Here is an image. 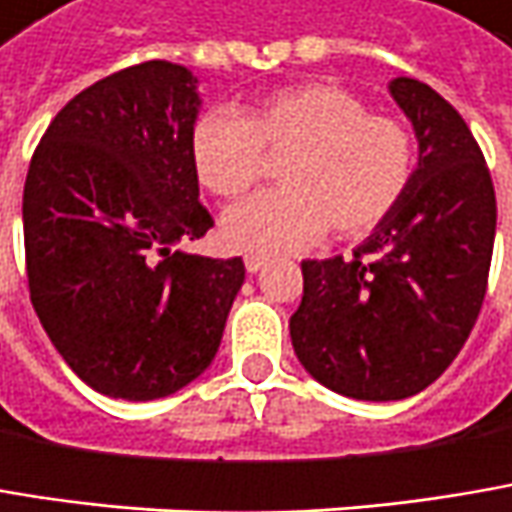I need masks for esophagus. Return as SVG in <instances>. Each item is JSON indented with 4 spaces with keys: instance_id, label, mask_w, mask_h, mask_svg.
<instances>
[{
    "instance_id": "obj_1",
    "label": "esophagus",
    "mask_w": 512,
    "mask_h": 512,
    "mask_svg": "<svg viewBox=\"0 0 512 512\" xmlns=\"http://www.w3.org/2000/svg\"><path fill=\"white\" fill-rule=\"evenodd\" d=\"M244 268H247V274H259V271L265 268V256L247 253V256H244Z\"/></svg>"
}]
</instances>
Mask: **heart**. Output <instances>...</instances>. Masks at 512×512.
I'll return each mask as SVG.
<instances>
[{
  "label": "heart",
  "mask_w": 512,
  "mask_h": 512,
  "mask_svg": "<svg viewBox=\"0 0 512 512\" xmlns=\"http://www.w3.org/2000/svg\"><path fill=\"white\" fill-rule=\"evenodd\" d=\"M279 168V192L236 203L221 218L236 250L279 256L332 233L361 238L382 227L417 171V139L402 119L376 116L335 84H300L250 104L241 116L209 110L192 130V165L218 198L250 192Z\"/></svg>",
  "instance_id": "heart-1"
}]
</instances>
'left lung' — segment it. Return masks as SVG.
Returning a JSON list of instances; mask_svg holds the SVG:
<instances>
[{
  "mask_svg": "<svg viewBox=\"0 0 512 512\" xmlns=\"http://www.w3.org/2000/svg\"><path fill=\"white\" fill-rule=\"evenodd\" d=\"M390 95L420 142L414 180L352 259L303 262V303L288 323L311 376L367 402L414 396L455 361L495 241L493 177L463 116L414 78H393Z\"/></svg>",
  "mask_w": 512,
  "mask_h": 512,
  "instance_id": "1",
  "label": "left lung"
}]
</instances>
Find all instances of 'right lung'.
Listing matches in <instances>:
<instances>
[{
  "label": "right lung",
  "instance_id": "right-lung-1",
  "mask_svg": "<svg viewBox=\"0 0 512 512\" xmlns=\"http://www.w3.org/2000/svg\"><path fill=\"white\" fill-rule=\"evenodd\" d=\"M198 78L136 63L78 92L25 177L31 306L92 390L148 402L212 364L244 282L241 259L174 250L212 227L198 201Z\"/></svg>",
  "mask_w": 512,
  "mask_h": 512
}]
</instances>
